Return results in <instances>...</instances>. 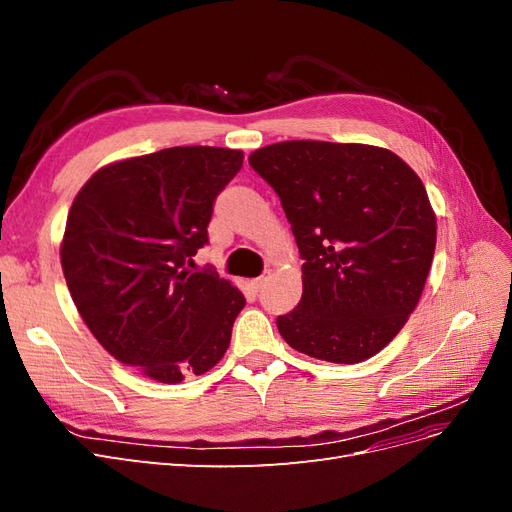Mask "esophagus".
I'll list each match as a JSON object with an SVG mask.
<instances>
[{"mask_svg":"<svg viewBox=\"0 0 512 512\" xmlns=\"http://www.w3.org/2000/svg\"><path fill=\"white\" fill-rule=\"evenodd\" d=\"M265 280H267V277H256V280H252V282H250L252 290H254V292H258V290L262 288V284H265Z\"/></svg>","mask_w":512,"mask_h":512,"instance_id":"esophagus-1","label":"esophagus"}]
</instances>
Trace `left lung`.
Masks as SVG:
<instances>
[{
  "label": "left lung",
  "instance_id": "left-lung-1",
  "mask_svg": "<svg viewBox=\"0 0 512 512\" xmlns=\"http://www.w3.org/2000/svg\"><path fill=\"white\" fill-rule=\"evenodd\" d=\"M250 166L280 196L303 258V297L277 318L286 344L329 363H361L404 329L436 252L423 181L393 151L284 141Z\"/></svg>",
  "mask_w": 512,
  "mask_h": 512
}]
</instances>
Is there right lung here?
Masks as SVG:
<instances>
[{
  "label": "right lung",
  "instance_id": "obj_1",
  "mask_svg": "<svg viewBox=\"0 0 512 512\" xmlns=\"http://www.w3.org/2000/svg\"><path fill=\"white\" fill-rule=\"evenodd\" d=\"M241 164L239 149H162L102 166L70 207L59 256L72 301L104 350L151 380L200 376L228 350L245 297L192 267Z\"/></svg>",
  "mask_w": 512,
  "mask_h": 512
}]
</instances>
